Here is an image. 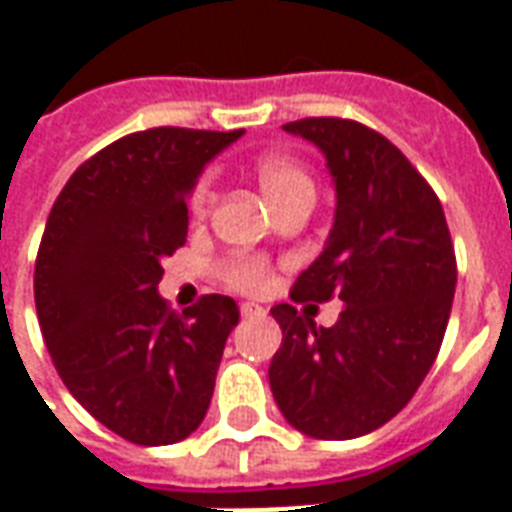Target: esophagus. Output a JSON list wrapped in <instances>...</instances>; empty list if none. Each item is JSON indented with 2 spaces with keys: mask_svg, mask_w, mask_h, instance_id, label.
Listing matches in <instances>:
<instances>
[{
  "mask_svg": "<svg viewBox=\"0 0 512 512\" xmlns=\"http://www.w3.org/2000/svg\"><path fill=\"white\" fill-rule=\"evenodd\" d=\"M241 315H244V318H252V315H266V310H263L260 304L244 301V304H241Z\"/></svg>",
  "mask_w": 512,
  "mask_h": 512,
  "instance_id": "esophagus-1",
  "label": "esophagus"
}]
</instances>
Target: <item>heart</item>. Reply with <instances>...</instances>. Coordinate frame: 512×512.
Masks as SVG:
<instances>
[{"label":"heart","mask_w":512,"mask_h":512,"mask_svg":"<svg viewBox=\"0 0 512 512\" xmlns=\"http://www.w3.org/2000/svg\"><path fill=\"white\" fill-rule=\"evenodd\" d=\"M255 175L266 197L274 205L296 200V197H312L315 194V180L310 167L301 158L290 153H263L255 161ZM213 205V183L200 180L189 197V211L194 219H205ZM224 279L238 290L246 293H260L271 282V268L263 257H235L233 263L224 268Z\"/></svg>","instance_id":"obj_1"}]
</instances>
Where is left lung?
<instances>
[{"label":"left lung","instance_id":"left-lung-1","mask_svg":"<svg viewBox=\"0 0 512 512\" xmlns=\"http://www.w3.org/2000/svg\"><path fill=\"white\" fill-rule=\"evenodd\" d=\"M288 134L321 147L334 227L293 301L337 299L334 326L271 307L282 345L268 381L282 417L312 439L365 436L395 417L436 362L455 293V249L436 191L386 136L356 120L304 117Z\"/></svg>","mask_w":512,"mask_h":512}]
</instances>
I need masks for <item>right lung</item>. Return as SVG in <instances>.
<instances>
[{
	"mask_svg": "<svg viewBox=\"0 0 512 512\" xmlns=\"http://www.w3.org/2000/svg\"><path fill=\"white\" fill-rule=\"evenodd\" d=\"M244 131L147 128L87 158L65 183L35 260L51 362L101 425L142 447L186 439L211 406L230 296L178 315L158 296L161 260L186 244L202 167Z\"/></svg>",
	"mask_w": 512,
	"mask_h": 512,
	"instance_id": "obj_1",
	"label": "right lung"
}]
</instances>
